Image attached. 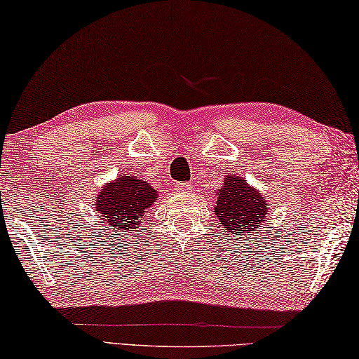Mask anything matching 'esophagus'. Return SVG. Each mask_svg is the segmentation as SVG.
<instances>
[{"label": "esophagus", "instance_id": "34e87169", "mask_svg": "<svg viewBox=\"0 0 359 359\" xmlns=\"http://www.w3.org/2000/svg\"><path fill=\"white\" fill-rule=\"evenodd\" d=\"M175 191H178L180 194H186L191 191V186L187 182H178V184H175Z\"/></svg>", "mask_w": 359, "mask_h": 359}]
</instances>
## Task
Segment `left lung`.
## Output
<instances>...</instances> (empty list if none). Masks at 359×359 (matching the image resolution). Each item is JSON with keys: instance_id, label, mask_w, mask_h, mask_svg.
I'll use <instances>...</instances> for the list:
<instances>
[{"instance_id": "left-lung-1", "label": "left lung", "mask_w": 359, "mask_h": 359, "mask_svg": "<svg viewBox=\"0 0 359 359\" xmlns=\"http://www.w3.org/2000/svg\"><path fill=\"white\" fill-rule=\"evenodd\" d=\"M214 212L225 229L223 233H247L259 229L267 215V205L266 198L250 187L245 180L226 175L223 187L217 192Z\"/></svg>"}]
</instances>
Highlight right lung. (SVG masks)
Here are the masks:
<instances>
[{
  "label": "right lung",
  "mask_w": 359,
  "mask_h": 359,
  "mask_svg": "<svg viewBox=\"0 0 359 359\" xmlns=\"http://www.w3.org/2000/svg\"><path fill=\"white\" fill-rule=\"evenodd\" d=\"M156 197L158 192L150 182L137 178L120 177L107 182L97 197L100 223H106L116 231H133L139 228Z\"/></svg>",
  "instance_id": "add662e5"
}]
</instances>
